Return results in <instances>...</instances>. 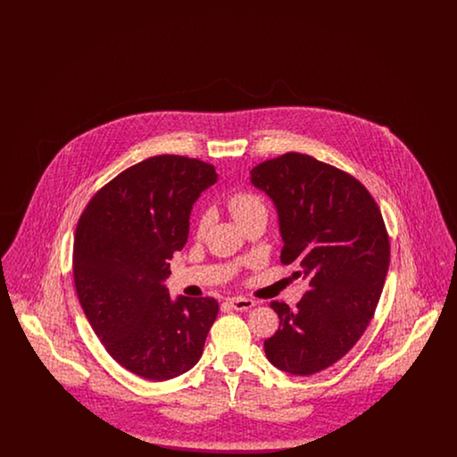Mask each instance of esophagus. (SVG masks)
<instances>
[{
    "instance_id": "34e87169",
    "label": "esophagus",
    "mask_w": 457,
    "mask_h": 457,
    "mask_svg": "<svg viewBox=\"0 0 457 457\" xmlns=\"http://www.w3.org/2000/svg\"><path fill=\"white\" fill-rule=\"evenodd\" d=\"M228 304H229L231 308L238 310V312H246V310H250V308L255 306V302L250 300V298H231V300H228Z\"/></svg>"
}]
</instances>
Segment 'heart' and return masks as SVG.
Instances as JSON below:
<instances>
[{
    "label": "heart",
    "mask_w": 457,
    "mask_h": 457,
    "mask_svg": "<svg viewBox=\"0 0 457 457\" xmlns=\"http://www.w3.org/2000/svg\"><path fill=\"white\" fill-rule=\"evenodd\" d=\"M262 205L259 196L252 195V194H235V195L228 198V209L231 212V216L235 218L237 222L241 219L246 218L250 212H253L255 209H261ZM205 226V219L200 222V229Z\"/></svg>",
    "instance_id": "obj_1"
}]
</instances>
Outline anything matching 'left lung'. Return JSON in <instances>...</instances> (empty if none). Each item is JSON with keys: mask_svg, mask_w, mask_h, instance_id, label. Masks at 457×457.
Listing matches in <instances>:
<instances>
[{"mask_svg": "<svg viewBox=\"0 0 457 457\" xmlns=\"http://www.w3.org/2000/svg\"><path fill=\"white\" fill-rule=\"evenodd\" d=\"M276 207L281 262L300 265L308 291L296 308L272 302L279 328L267 360L291 375L334 365L370 324L389 270V237L369 190L312 155L287 153L250 171Z\"/></svg>", "mask_w": 457, "mask_h": 457, "instance_id": "obj_1", "label": "left lung"}]
</instances>
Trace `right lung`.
I'll list each match as a JSON object with an SVG mask.
<instances>
[{"instance_id": "1", "label": "right lung", "mask_w": 457, "mask_h": 457, "mask_svg": "<svg viewBox=\"0 0 457 457\" xmlns=\"http://www.w3.org/2000/svg\"><path fill=\"white\" fill-rule=\"evenodd\" d=\"M216 181L212 164L154 155L111 179L79 219V302L109 354L147 380L195 367L218 317L214 298L173 300L164 284L174 252L188 239L194 204Z\"/></svg>"}]
</instances>
